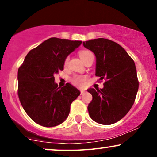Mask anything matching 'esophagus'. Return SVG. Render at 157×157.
Wrapping results in <instances>:
<instances>
[{
	"instance_id": "obj_1",
	"label": "esophagus",
	"mask_w": 157,
	"mask_h": 157,
	"mask_svg": "<svg viewBox=\"0 0 157 157\" xmlns=\"http://www.w3.org/2000/svg\"><path fill=\"white\" fill-rule=\"evenodd\" d=\"M85 89H80V94H83L85 93Z\"/></svg>"
}]
</instances>
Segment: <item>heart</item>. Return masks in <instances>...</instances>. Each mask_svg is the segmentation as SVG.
<instances>
[{"label":"heart","instance_id":"heart-1","mask_svg":"<svg viewBox=\"0 0 157 157\" xmlns=\"http://www.w3.org/2000/svg\"><path fill=\"white\" fill-rule=\"evenodd\" d=\"M90 54H92L91 52L89 51H81L80 53H79V55H80V57L81 60H83L86 56H88ZM68 63V58L66 59V61H65V64H66ZM86 80V76H81V75H77V76H75L72 78V82L75 85H76L77 86H83L85 85V82Z\"/></svg>","mask_w":157,"mask_h":157}]
</instances>
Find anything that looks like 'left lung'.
Wrapping results in <instances>:
<instances>
[{
    "instance_id": "left-lung-1",
    "label": "left lung",
    "mask_w": 157,
    "mask_h": 157,
    "mask_svg": "<svg viewBox=\"0 0 157 157\" xmlns=\"http://www.w3.org/2000/svg\"><path fill=\"white\" fill-rule=\"evenodd\" d=\"M96 57V73L105 79L104 87L90 88L89 116L102 125H111L127 114L134 104L139 89L135 63L120 45L110 40L97 38L82 43Z\"/></svg>"
}]
</instances>
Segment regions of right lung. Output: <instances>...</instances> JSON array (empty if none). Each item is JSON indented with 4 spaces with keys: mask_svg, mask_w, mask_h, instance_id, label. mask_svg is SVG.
Here are the masks:
<instances>
[{
    "mask_svg": "<svg viewBox=\"0 0 157 157\" xmlns=\"http://www.w3.org/2000/svg\"><path fill=\"white\" fill-rule=\"evenodd\" d=\"M82 41L52 37L27 54L17 72L18 97L28 116L39 125L54 127L68 117L80 91L70 83L58 87L55 74Z\"/></svg>",
    "mask_w": 157,
    "mask_h": 157,
    "instance_id": "obj_1",
    "label": "right lung"
}]
</instances>
